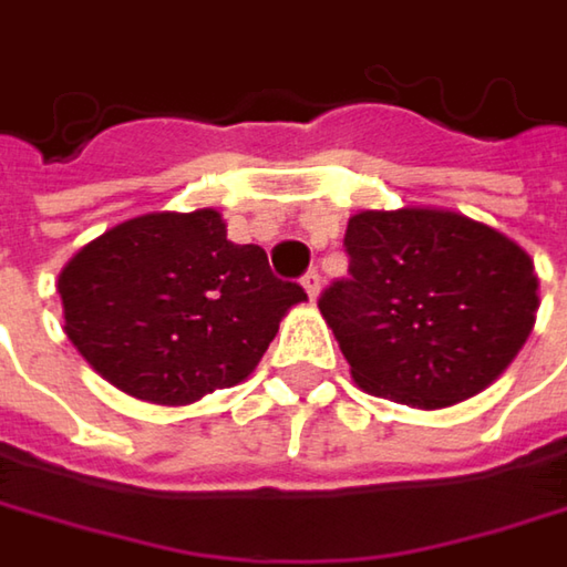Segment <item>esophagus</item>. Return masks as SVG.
Returning a JSON list of instances; mask_svg holds the SVG:
<instances>
[{
    "mask_svg": "<svg viewBox=\"0 0 567 567\" xmlns=\"http://www.w3.org/2000/svg\"><path fill=\"white\" fill-rule=\"evenodd\" d=\"M301 285H305V291H308V298L315 301L318 295H321V276L311 269V272H305V279H301Z\"/></svg>",
    "mask_w": 567,
    "mask_h": 567,
    "instance_id": "1",
    "label": "esophagus"
}]
</instances>
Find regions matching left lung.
<instances>
[{
	"label": "left lung",
	"mask_w": 567,
	"mask_h": 567,
	"mask_svg": "<svg viewBox=\"0 0 567 567\" xmlns=\"http://www.w3.org/2000/svg\"><path fill=\"white\" fill-rule=\"evenodd\" d=\"M350 279L318 301L353 383L412 409H447L499 380L533 334L539 279L506 233L444 207L360 210Z\"/></svg>",
	"instance_id": "1"
}]
</instances>
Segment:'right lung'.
I'll return each mask as SVG.
<instances>
[{
	"instance_id": "add662e5",
	"label": "right lung",
	"mask_w": 567,
	"mask_h": 567,
	"mask_svg": "<svg viewBox=\"0 0 567 567\" xmlns=\"http://www.w3.org/2000/svg\"><path fill=\"white\" fill-rule=\"evenodd\" d=\"M64 334L116 389L190 405L243 383L305 288L272 276L262 246H236L214 207L158 210L90 239L61 269Z\"/></svg>"
}]
</instances>
